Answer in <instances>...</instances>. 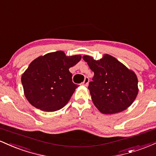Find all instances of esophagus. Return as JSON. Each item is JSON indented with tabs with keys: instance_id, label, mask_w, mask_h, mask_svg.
Masks as SVG:
<instances>
[{
	"instance_id": "34e87169",
	"label": "esophagus",
	"mask_w": 156,
	"mask_h": 156,
	"mask_svg": "<svg viewBox=\"0 0 156 156\" xmlns=\"http://www.w3.org/2000/svg\"><path fill=\"white\" fill-rule=\"evenodd\" d=\"M89 78L88 77H86L85 78H84V80L83 82L82 83V86H84V87H87L89 84Z\"/></svg>"
}]
</instances>
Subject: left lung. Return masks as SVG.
<instances>
[{"label": "left lung", "mask_w": 156, "mask_h": 156, "mask_svg": "<svg viewBox=\"0 0 156 156\" xmlns=\"http://www.w3.org/2000/svg\"><path fill=\"white\" fill-rule=\"evenodd\" d=\"M83 59L94 72L88 89L100 112L116 114L133 103L139 92L138 79L133 71L108 54L100 60H94L89 55H83Z\"/></svg>", "instance_id": "left-lung-1"}]
</instances>
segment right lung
<instances>
[{
  "label": "right lung",
  "instance_id": "right-lung-1",
  "mask_svg": "<svg viewBox=\"0 0 156 156\" xmlns=\"http://www.w3.org/2000/svg\"><path fill=\"white\" fill-rule=\"evenodd\" d=\"M80 59V55L67 56L59 51L34 60L21 78L26 99L44 112L63 108L78 87L73 82L69 69Z\"/></svg>",
  "mask_w": 156,
  "mask_h": 156
}]
</instances>
